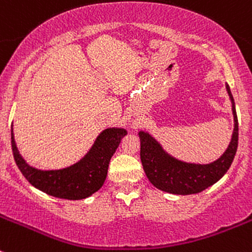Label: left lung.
<instances>
[{"label": "left lung", "instance_id": "obj_1", "mask_svg": "<svg viewBox=\"0 0 252 252\" xmlns=\"http://www.w3.org/2000/svg\"><path fill=\"white\" fill-rule=\"evenodd\" d=\"M226 91L233 103L234 131L226 151L214 162L208 165L183 162L168 155L150 134L139 131L141 163L149 181L156 188L172 194H194L211 187L225 175L235 158L239 139L235 103L228 85Z\"/></svg>", "mask_w": 252, "mask_h": 252}]
</instances>
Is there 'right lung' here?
Wrapping results in <instances>:
<instances>
[{"instance_id": "obj_1", "label": "right lung", "mask_w": 252, "mask_h": 252, "mask_svg": "<svg viewBox=\"0 0 252 252\" xmlns=\"http://www.w3.org/2000/svg\"><path fill=\"white\" fill-rule=\"evenodd\" d=\"M126 135L123 128H108L97 136L91 150L79 162L61 170L43 171L29 166L16 146L13 128L11 144L14 161L31 185L56 198L84 199L97 192L103 186L111 158Z\"/></svg>"}]
</instances>
